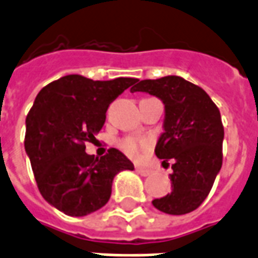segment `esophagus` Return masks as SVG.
Segmentation results:
<instances>
[{"label": "esophagus", "instance_id": "1", "mask_svg": "<svg viewBox=\"0 0 258 258\" xmlns=\"http://www.w3.org/2000/svg\"><path fill=\"white\" fill-rule=\"evenodd\" d=\"M137 172L141 174V176H150L151 174V170L150 169H146V168H137Z\"/></svg>", "mask_w": 258, "mask_h": 258}]
</instances>
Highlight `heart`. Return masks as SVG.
I'll return each mask as SVG.
<instances>
[{"label":"heart","instance_id":"obj_1","mask_svg":"<svg viewBox=\"0 0 258 258\" xmlns=\"http://www.w3.org/2000/svg\"><path fill=\"white\" fill-rule=\"evenodd\" d=\"M120 146L128 155L137 157L139 154V151L149 146V143L146 141H138V139H134V138H127L124 141H121Z\"/></svg>","mask_w":258,"mask_h":258}]
</instances>
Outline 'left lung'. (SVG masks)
I'll return each mask as SVG.
<instances>
[{
    "instance_id": "obj_1",
    "label": "left lung",
    "mask_w": 258,
    "mask_h": 258,
    "mask_svg": "<svg viewBox=\"0 0 258 258\" xmlns=\"http://www.w3.org/2000/svg\"><path fill=\"white\" fill-rule=\"evenodd\" d=\"M134 92H146L165 105L164 133L155 155L162 164L173 161L172 192L153 200V206L170 215L194 211L208 196L222 168L221 112L200 86L178 76L138 80Z\"/></svg>"
}]
</instances>
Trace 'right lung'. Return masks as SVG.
Instances as JSON below:
<instances>
[{"instance_id":"obj_1","label":"right lung","mask_w":258,"mask_h":258,"mask_svg":"<svg viewBox=\"0 0 258 258\" xmlns=\"http://www.w3.org/2000/svg\"><path fill=\"white\" fill-rule=\"evenodd\" d=\"M137 78L93 81L70 74L44 86L25 119L24 146L46 202L70 216L97 211L111 198L112 181L133 162L117 149L97 158L85 153L105 123L109 104Z\"/></svg>"}]
</instances>
